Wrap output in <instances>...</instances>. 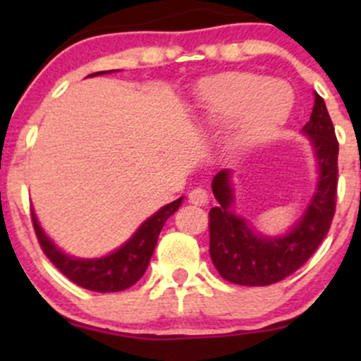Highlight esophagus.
Masks as SVG:
<instances>
[{
	"mask_svg": "<svg viewBox=\"0 0 361 361\" xmlns=\"http://www.w3.org/2000/svg\"><path fill=\"white\" fill-rule=\"evenodd\" d=\"M188 202L193 205H205L209 204V193L204 188H193L188 193Z\"/></svg>",
	"mask_w": 361,
	"mask_h": 361,
	"instance_id": "esophagus-1",
	"label": "esophagus"
}]
</instances>
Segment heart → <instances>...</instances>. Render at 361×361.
Here are the masks:
<instances>
[{
	"label": "heart",
	"instance_id": "heart-1",
	"mask_svg": "<svg viewBox=\"0 0 361 361\" xmlns=\"http://www.w3.org/2000/svg\"><path fill=\"white\" fill-rule=\"evenodd\" d=\"M202 105L212 126L226 127L239 118L235 144L247 146L263 139L288 111L279 86L256 74H224L207 82Z\"/></svg>",
	"mask_w": 361,
	"mask_h": 361
}]
</instances>
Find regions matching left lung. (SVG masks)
I'll list each match as a JSON object with an SVG mask.
<instances>
[{
    "mask_svg": "<svg viewBox=\"0 0 361 361\" xmlns=\"http://www.w3.org/2000/svg\"><path fill=\"white\" fill-rule=\"evenodd\" d=\"M304 132L312 140L321 176L305 214L283 238H259L252 233L244 219L231 210L233 190L229 171L215 175L212 190L219 207L209 212V252L224 280L246 287H264L281 281L299 270L329 233L336 212L339 144L326 103L317 93Z\"/></svg>",
    "mask_w": 361,
    "mask_h": 361,
    "instance_id": "obj_1",
    "label": "left lung"
}]
</instances>
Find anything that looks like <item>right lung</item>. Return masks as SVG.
I'll return each instance as SVG.
<instances>
[{
	"label": "right lung",
	"mask_w": 361,
	"mask_h": 361,
	"mask_svg": "<svg viewBox=\"0 0 361 361\" xmlns=\"http://www.w3.org/2000/svg\"><path fill=\"white\" fill-rule=\"evenodd\" d=\"M102 73L105 71L93 73L90 76H98ZM181 200L183 198H178V200L171 202V204L164 205L159 212L149 217L139 227L137 233L132 235L120 250L100 259H78L64 255V252L54 246L51 239L40 229L34 210H30V215L37 241H39L44 255L51 259L54 267L66 279L74 281V283L80 285L82 288L91 290V292L109 293L126 290L140 280V276L146 271L152 252H154L157 235H159L164 222L169 219V215L175 214L178 207L181 205Z\"/></svg>",
	"instance_id": "obj_1"
}]
</instances>
